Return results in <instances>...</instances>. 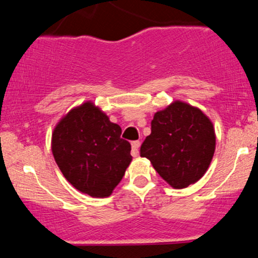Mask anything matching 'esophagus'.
<instances>
[{"instance_id": "obj_1", "label": "esophagus", "mask_w": 258, "mask_h": 258, "mask_svg": "<svg viewBox=\"0 0 258 258\" xmlns=\"http://www.w3.org/2000/svg\"><path fill=\"white\" fill-rule=\"evenodd\" d=\"M139 146H141V142H139V141L132 142V155L133 156H137L138 155Z\"/></svg>"}]
</instances>
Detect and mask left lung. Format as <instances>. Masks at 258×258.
Wrapping results in <instances>:
<instances>
[{
	"instance_id": "1",
	"label": "left lung",
	"mask_w": 258,
	"mask_h": 258,
	"mask_svg": "<svg viewBox=\"0 0 258 258\" xmlns=\"http://www.w3.org/2000/svg\"><path fill=\"white\" fill-rule=\"evenodd\" d=\"M214 125L200 109L176 100L155 112L141 156L171 186L186 188L205 174L215 153Z\"/></svg>"
}]
</instances>
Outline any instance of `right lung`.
Listing matches in <instances>:
<instances>
[{
  "label": "right lung",
  "mask_w": 258,
  "mask_h": 258,
  "mask_svg": "<svg viewBox=\"0 0 258 258\" xmlns=\"http://www.w3.org/2000/svg\"><path fill=\"white\" fill-rule=\"evenodd\" d=\"M121 127L93 103L68 112L52 135V153L59 170L76 189L93 198L114 190L131 162V144Z\"/></svg>",
  "instance_id": "obj_1"
}]
</instances>
